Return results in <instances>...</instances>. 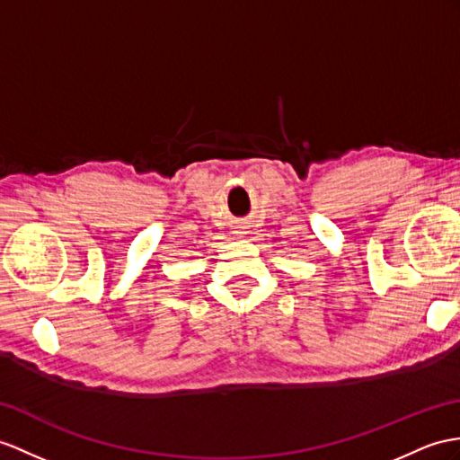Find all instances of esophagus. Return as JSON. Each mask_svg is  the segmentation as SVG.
<instances>
[{"label":"esophagus","mask_w":460,"mask_h":460,"mask_svg":"<svg viewBox=\"0 0 460 460\" xmlns=\"http://www.w3.org/2000/svg\"><path fill=\"white\" fill-rule=\"evenodd\" d=\"M234 234H238V238H245V234L248 232H245V226H236V232Z\"/></svg>","instance_id":"34e87169"}]
</instances>
